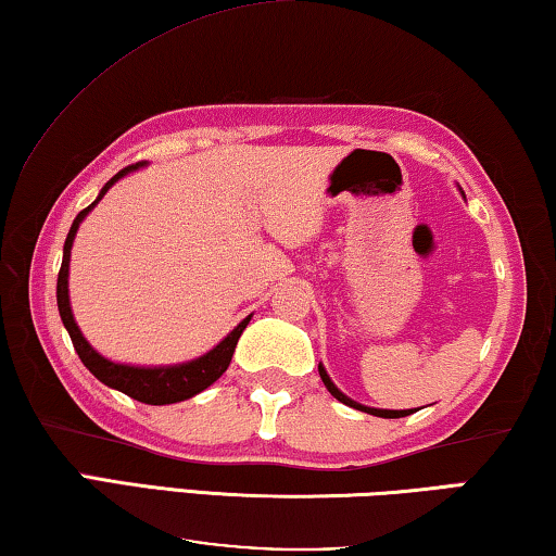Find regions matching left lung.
<instances>
[{"label":"left lung","instance_id":"left-lung-1","mask_svg":"<svg viewBox=\"0 0 556 556\" xmlns=\"http://www.w3.org/2000/svg\"><path fill=\"white\" fill-rule=\"evenodd\" d=\"M319 376H321V381H324V386H326V391H329L333 399L337 401H341V403H346V405H351V408H356V410H364V413H371V416H378V418H403V416H410L413 410H378V408H366V405H361V403H356V401H351L349 395H343L337 386L331 383V378L326 376V371H324V366L319 364Z\"/></svg>","mask_w":556,"mask_h":556}]
</instances>
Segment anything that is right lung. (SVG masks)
Returning a JSON list of instances; mask_svg holds the SVG:
<instances>
[{
	"label": "right lung",
	"instance_id": "1",
	"mask_svg": "<svg viewBox=\"0 0 556 556\" xmlns=\"http://www.w3.org/2000/svg\"><path fill=\"white\" fill-rule=\"evenodd\" d=\"M143 163H134L128 167H123L118 170L113 178L103 185L101 195L96 198L99 202L113 182L123 175L136 170ZM96 202L91 205L84 207L81 213L76 215L72 230L66 235V242H64V260H61V269H59V279H56V304H59V314H61V321H64L68 337H72V343L76 349L78 358L84 361V366L91 371L96 378H99L101 383L111 386V389H116L121 393L130 395V399H136L140 403H148V405H167V403H178L185 399H192V395L205 391L207 386H213L219 376L227 371V366H230L232 354H235V346L237 341H240L244 326L250 324V316L232 329V333H227L225 341H219L217 346L210 351V354L200 356L195 361H190V364H180V366H165V368H136V366H123V364H113V361L103 358L96 354V351L88 346V341L84 339V333L78 331V326L74 321V314H72V306H68V257H72V244H74V237L78 225H81V219L88 215V210H91Z\"/></svg>",
	"mask_w": 556,
	"mask_h": 556
}]
</instances>
